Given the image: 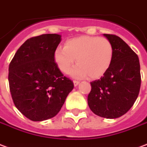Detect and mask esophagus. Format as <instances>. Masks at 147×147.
Here are the masks:
<instances>
[{
  "mask_svg": "<svg viewBox=\"0 0 147 147\" xmlns=\"http://www.w3.org/2000/svg\"><path fill=\"white\" fill-rule=\"evenodd\" d=\"M79 83H80V81H74V86H78V84H79Z\"/></svg>",
  "mask_w": 147,
  "mask_h": 147,
  "instance_id": "esophagus-1",
  "label": "esophagus"
}]
</instances>
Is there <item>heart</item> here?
I'll use <instances>...</instances> for the list:
<instances>
[{
	"instance_id": "obj_1",
	"label": "heart",
	"mask_w": 147,
	"mask_h": 147,
	"mask_svg": "<svg viewBox=\"0 0 147 147\" xmlns=\"http://www.w3.org/2000/svg\"><path fill=\"white\" fill-rule=\"evenodd\" d=\"M55 63L64 74H68L76 59L78 65L70 75L76 78L97 79L110 69L113 58L112 43L105 37L81 36L67 40L65 47H57L53 55Z\"/></svg>"
}]
</instances>
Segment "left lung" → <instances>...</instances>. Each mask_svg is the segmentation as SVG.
Segmentation results:
<instances>
[{
    "label": "left lung",
    "mask_w": 147,
    "mask_h": 147,
    "mask_svg": "<svg viewBox=\"0 0 147 147\" xmlns=\"http://www.w3.org/2000/svg\"><path fill=\"white\" fill-rule=\"evenodd\" d=\"M103 35L113 45V61L103 77L91 82L88 104L96 115L114 119L127 113L139 96L140 60L121 37L113 34Z\"/></svg>",
    "instance_id": "obj_1"
}]
</instances>
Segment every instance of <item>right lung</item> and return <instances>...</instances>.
I'll list each match as a JSON object with an SVG mask.
<instances>
[{
  "mask_svg": "<svg viewBox=\"0 0 147 147\" xmlns=\"http://www.w3.org/2000/svg\"><path fill=\"white\" fill-rule=\"evenodd\" d=\"M61 35L42 34L20 46L8 68L14 104L33 121L52 118L60 111L74 83L55 63L53 55Z\"/></svg>",
  "mask_w": 147,
  "mask_h": 147,
  "instance_id": "right-lung-1",
  "label": "right lung"
}]
</instances>
